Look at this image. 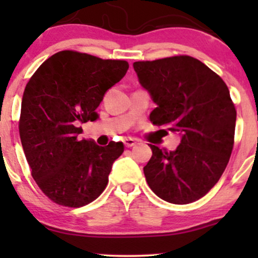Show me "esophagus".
Instances as JSON below:
<instances>
[{"label": "esophagus", "mask_w": 258, "mask_h": 258, "mask_svg": "<svg viewBox=\"0 0 258 258\" xmlns=\"http://www.w3.org/2000/svg\"><path fill=\"white\" fill-rule=\"evenodd\" d=\"M136 143H137V142H136V139H133V138L123 139V144H125L126 148H131L133 146H136Z\"/></svg>", "instance_id": "34e87169"}]
</instances>
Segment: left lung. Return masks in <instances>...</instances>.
<instances>
[{"instance_id": "obj_1", "label": "left lung", "mask_w": 258, "mask_h": 258, "mask_svg": "<svg viewBox=\"0 0 258 258\" xmlns=\"http://www.w3.org/2000/svg\"><path fill=\"white\" fill-rule=\"evenodd\" d=\"M133 68L156 103L153 125L182 136L173 152L150 144L153 155L143 168L148 184L167 203L199 200L221 178L233 150L236 110L229 90L189 55L135 61Z\"/></svg>"}]
</instances>
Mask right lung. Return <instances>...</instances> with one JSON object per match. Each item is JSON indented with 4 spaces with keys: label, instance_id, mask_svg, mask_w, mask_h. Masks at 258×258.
Here are the masks:
<instances>
[{
    "label": "right lung",
    "instance_id": "obj_1",
    "mask_svg": "<svg viewBox=\"0 0 258 258\" xmlns=\"http://www.w3.org/2000/svg\"><path fill=\"white\" fill-rule=\"evenodd\" d=\"M126 60L60 51L34 73L22 100L19 135L31 176L53 203L81 207L105 189L122 142L99 147L80 139L81 123L98 117L105 92L125 76Z\"/></svg>",
    "mask_w": 258,
    "mask_h": 258
}]
</instances>
